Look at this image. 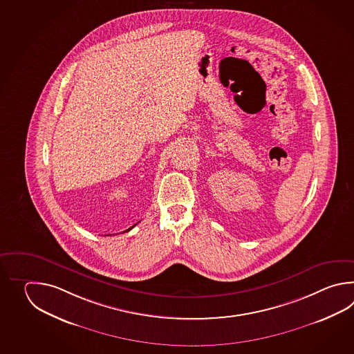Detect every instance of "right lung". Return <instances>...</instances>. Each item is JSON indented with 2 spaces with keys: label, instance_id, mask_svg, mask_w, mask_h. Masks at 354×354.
Listing matches in <instances>:
<instances>
[{
  "label": "right lung",
  "instance_id": "add662e5",
  "mask_svg": "<svg viewBox=\"0 0 354 354\" xmlns=\"http://www.w3.org/2000/svg\"><path fill=\"white\" fill-rule=\"evenodd\" d=\"M130 229H131V227H130ZM130 229H129V230H130Z\"/></svg>",
  "mask_w": 354,
  "mask_h": 354
}]
</instances>
